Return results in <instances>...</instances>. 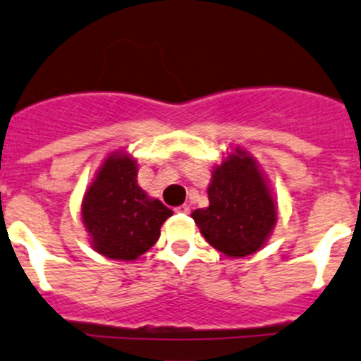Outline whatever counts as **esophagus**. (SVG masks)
I'll use <instances>...</instances> for the list:
<instances>
[{
    "label": "esophagus",
    "instance_id": "34e87169",
    "mask_svg": "<svg viewBox=\"0 0 361 361\" xmlns=\"http://www.w3.org/2000/svg\"><path fill=\"white\" fill-rule=\"evenodd\" d=\"M174 212H176V213H185V215H187V213L190 212V208H188L187 204H181V206H178V208H174Z\"/></svg>",
    "mask_w": 361,
    "mask_h": 361
}]
</instances>
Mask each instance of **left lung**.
I'll return each mask as SVG.
<instances>
[{
  "instance_id": "8db88e82",
  "label": "left lung",
  "mask_w": 361,
  "mask_h": 361,
  "mask_svg": "<svg viewBox=\"0 0 361 361\" xmlns=\"http://www.w3.org/2000/svg\"><path fill=\"white\" fill-rule=\"evenodd\" d=\"M208 208L195 209L201 234L229 257H245L264 245L277 222V204L254 159L241 149L213 171Z\"/></svg>"
}]
</instances>
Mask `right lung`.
Returning a JSON list of instances; mask_svg holds the SVG:
<instances>
[{"label":"right lung","instance_id":"add662e5","mask_svg":"<svg viewBox=\"0 0 361 361\" xmlns=\"http://www.w3.org/2000/svg\"><path fill=\"white\" fill-rule=\"evenodd\" d=\"M84 226L99 254L134 261L160 236L162 224L173 215L159 199L148 197L137 185V166L127 155H109L84 194Z\"/></svg>","mask_w":361,"mask_h":361}]
</instances>
